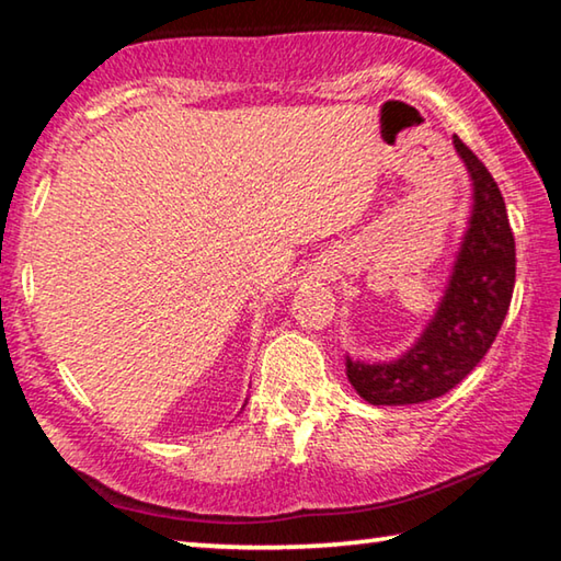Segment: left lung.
I'll use <instances>...</instances> for the list:
<instances>
[{
	"label": "left lung",
	"mask_w": 561,
	"mask_h": 561,
	"mask_svg": "<svg viewBox=\"0 0 561 561\" xmlns=\"http://www.w3.org/2000/svg\"><path fill=\"white\" fill-rule=\"evenodd\" d=\"M472 180L468 230L448 287L415 344L401 358L364 364L346 356V376L364 401L411 405L445 396L485 358L515 289V237L495 178L453 136Z\"/></svg>",
	"instance_id": "1"
}]
</instances>
